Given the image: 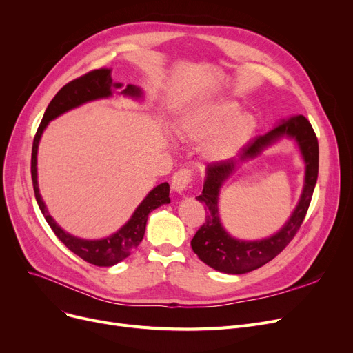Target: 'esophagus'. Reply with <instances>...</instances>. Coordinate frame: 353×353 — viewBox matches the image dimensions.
I'll return each instance as SVG.
<instances>
[{
    "mask_svg": "<svg viewBox=\"0 0 353 353\" xmlns=\"http://www.w3.org/2000/svg\"><path fill=\"white\" fill-rule=\"evenodd\" d=\"M193 181V176L192 172L188 169H180L173 174L172 179V188L177 192V193H183L186 190Z\"/></svg>",
    "mask_w": 353,
    "mask_h": 353,
    "instance_id": "esophagus-1",
    "label": "esophagus"
}]
</instances>
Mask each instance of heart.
I'll return each mask as SVG.
<instances>
[{
    "instance_id": "obj_1",
    "label": "heart",
    "mask_w": 353,
    "mask_h": 353,
    "mask_svg": "<svg viewBox=\"0 0 353 353\" xmlns=\"http://www.w3.org/2000/svg\"><path fill=\"white\" fill-rule=\"evenodd\" d=\"M240 104L232 100L205 103L192 111L179 123V133L189 140H209L205 154L210 160H226L242 148L252 136L254 117L250 113H239Z\"/></svg>"
}]
</instances>
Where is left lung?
<instances>
[{"instance_id":"obj_1","label":"left lung","mask_w":353,"mask_h":353,"mask_svg":"<svg viewBox=\"0 0 353 353\" xmlns=\"http://www.w3.org/2000/svg\"><path fill=\"white\" fill-rule=\"evenodd\" d=\"M282 137L293 138L299 143L307 164L304 192L299 206L287 225L276 235L263 241L245 243L232 238L221 226L218 217V192L221 184L234 171V167L260 154L266 146ZM319 172V144L310 123L303 116L290 117L276 125L269 133L250 140L233 159L216 161L208 165L203 192L196 199L205 205L206 221L192 239V249L201 262L214 270L242 274L270 262L279 254L301 229L309 209L314 184Z\"/></svg>"}]
</instances>
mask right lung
Here are the masks:
<instances>
[{
  "mask_svg": "<svg viewBox=\"0 0 353 353\" xmlns=\"http://www.w3.org/2000/svg\"><path fill=\"white\" fill-rule=\"evenodd\" d=\"M121 85L123 84L120 83H113L110 68H99L88 71L84 76L67 83L50 101L32 141L31 179L35 200L39 203L43 216L46 217L47 223L52 229L54 234L57 236L74 254H77L83 261L96 266H113L121 262L127 256H130V253L140 245L144 236L148 213L160 208L161 205H165V203H170L169 183H161L148 193L145 199L140 203L133 216L130 217V220L117 233L101 240H84L64 232L57 223H55L54 219L47 212V208L39 190V181H37V152H39V143L41 134L51 120L87 101L113 96L114 88H121ZM120 94L139 99L141 97V90L136 85L128 84L124 90L120 91Z\"/></svg>",
  "mask_w": 353,
  "mask_h": 353,
  "instance_id": "right-lung-1",
  "label": "right lung"
}]
</instances>
